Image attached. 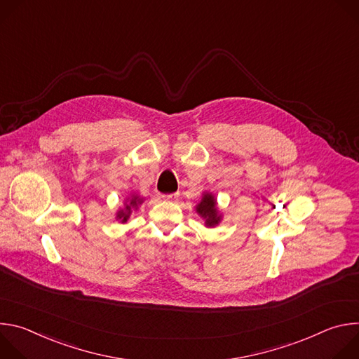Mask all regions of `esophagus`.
<instances>
[{
    "mask_svg": "<svg viewBox=\"0 0 359 359\" xmlns=\"http://www.w3.org/2000/svg\"><path fill=\"white\" fill-rule=\"evenodd\" d=\"M165 200H176L179 197V193H170V194H163L162 196Z\"/></svg>",
    "mask_w": 359,
    "mask_h": 359,
    "instance_id": "esophagus-1",
    "label": "esophagus"
}]
</instances>
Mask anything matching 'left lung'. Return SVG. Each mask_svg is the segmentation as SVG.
Wrapping results in <instances>:
<instances>
[{
  "label": "left lung",
  "instance_id": "obj_1",
  "mask_svg": "<svg viewBox=\"0 0 359 359\" xmlns=\"http://www.w3.org/2000/svg\"><path fill=\"white\" fill-rule=\"evenodd\" d=\"M196 212L201 217L206 219V224L208 226H216L220 222V216H219L217 209H216V200L209 193H206V194L203 196L201 201L197 204Z\"/></svg>",
  "mask_w": 359,
  "mask_h": 359
}]
</instances>
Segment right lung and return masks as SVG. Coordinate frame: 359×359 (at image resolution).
Listing matches in <instances>:
<instances>
[{
	"label": "right lung",
	"instance_id": "right-lung-1",
	"mask_svg": "<svg viewBox=\"0 0 359 359\" xmlns=\"http://www.w3.org/2000/svg\"><path fill=\"white\" fill-rule=\"evenodd\" d=\"M139 203H142V200L137 197V196H133L132 198H130V201H129V204H126V209L125 210H121L119 212V215H118V217L122 220V223H125L128 219H129V215H130V212H132V209H135V208H137V204Z\"/></svg>",
	"mask_w": 359,
	"mask_h": 359
}]
</instances>
